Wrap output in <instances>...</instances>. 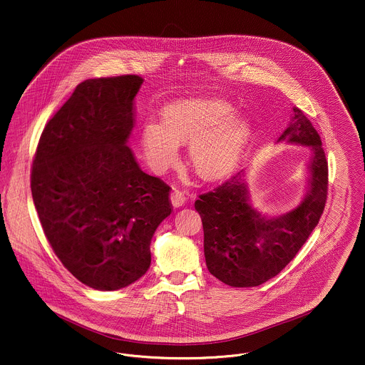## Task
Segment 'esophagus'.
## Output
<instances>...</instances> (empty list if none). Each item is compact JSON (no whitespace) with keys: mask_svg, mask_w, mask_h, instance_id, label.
I'll use <instances>...</instances> for the list:
<instances>
[{"mask_svg":"<svg viewBox=\"0 0 365 365\" xmlns=\"http://www.w3.org/2000/svg\"><path fill=\"white\" fill-rule=\"evenodd\" d=\"M185 200H186V197H185L183 191H180L179 189H174L173 192H171V202H173L175 208L182 207L185 204Z\"/></svg>","mask_w":365,"mask_h":365,"instance_id":"1","label":"esophagus"}]
</instances>
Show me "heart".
<instances>
[{"label": "heart", "instance_id": "obj_1", "mask_svg": "<svg viewBox=\"0 0 365 365\" xmlns=\"http://www.w3.org/2000/svg\"><path fill=\"white\" fill-rule=\"evenodd\" d=\"M252 137L249 122L230 101L216 97L176 101L163 110V123L148 120L140 142L148 164L163 173L178 158L179 143L189 140V160L207 180L234 171Z\"/></svg>", "mask_w": 365, "mask_h": 365}]
</instances>
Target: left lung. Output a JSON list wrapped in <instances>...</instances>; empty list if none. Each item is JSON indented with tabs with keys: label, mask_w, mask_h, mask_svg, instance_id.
<instances>
[{
	"label": "left lung",
	"mask_w": 365,
	"mask_h": 365,
	"mask_svg": "<svg viewBox=\"0 0 365 365\" xmlns=\"http://www.w3.org/2000/svg\"><path fill=\"white\" fill-rule=\"evenodd\" d=\"M294 116L279 140L311 148V185L292 212L267 219L252 208L242 171L213 190L200 194L194 207L204 227L209 272L232 287H255L277 277L295 257L317 226L329 190V163L322 139L304 112Z\"/></svg>",
	"instance_id": "1"
}]
</instances>
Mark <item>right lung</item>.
Listing matches in <instances>:
<instances>
[{"label":"right lung","mask_w":365,"mask_h":365,"mask_svg":"<svg viewBox=\"0 0 365 365\" xmlns=\"http://www.w3.org/2000/svg\"><path fill=\"white\" fill-rule=\"evenodd\" d=\"M143 79H87L46 123L31 192L54 255L83 284L112 292L150 267V241L173 212L171 187L145 174L125 145Z\"/></svg>","instance_id":"right-lung-1"}]
</instances>
